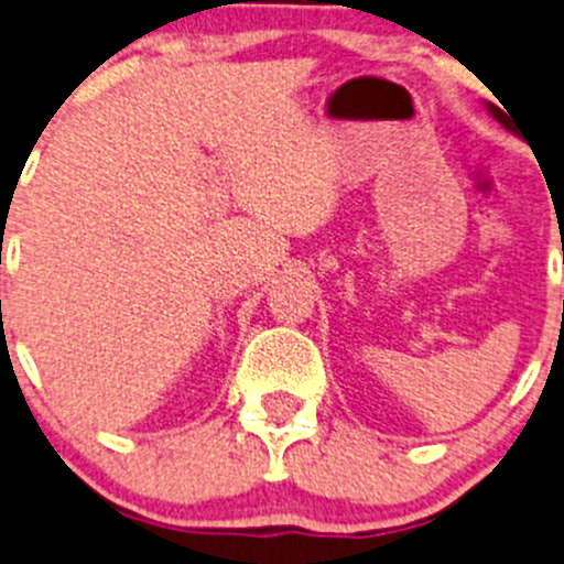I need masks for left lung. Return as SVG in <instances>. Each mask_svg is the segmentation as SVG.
<instances>
[{
    "label": "left lung",
    "instance_id": "obj_1",
    "mask_svg": "<svg viewBox=\"0 0 564 564\" xmlns=\"http://www.w3.org/2000/svg\"><path fill=\"white\" fill-rule=\"evenodd\" d=\"M486 108H488V113H491V117L497 119V122L502 124L505 130H510V133H513V122H510V119H513V117H508V113H502V108H497L494 104H486Z\"/></svg>",
    "mask_w": 564,
    "mask_h": 564
}]
</instances>
